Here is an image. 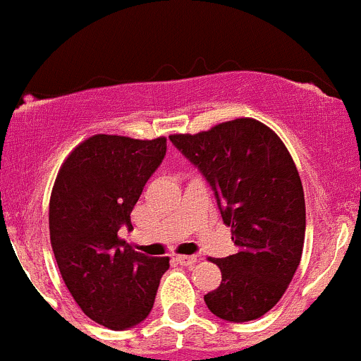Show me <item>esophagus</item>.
I'll return each instance as SVG.
<instances>
[{
	"instance_id": "1",
	"label": "esophagus",
	"mask_w": 361,
	"mask_h": 361,
	"mask_svg": "<svg viewBox=\"0 0 361 361\" xmlns=\"http://www.w3.org/2000/svg\"><path fill=\"white\" fill-rule=\"evenodd\" d=\"M177 262L184 267H191L196 263V256H188V255H179L177 256Z\"/></svg>"
}]
</instances>
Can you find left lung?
Masks as SVG:
<instances>
[{"label":"left lung","instance_id":"left-lung-1","mask_svg":"<svg viewBox=\"0 0 361 361\" xmlns=\"http://www.w3.org/2000/svg\"><path fill=\"white\" fill-rule=\"evenodd\" d=\"M170 140L212 185L238 247L209 259L223 279L203 297L207 307L233 323L258 319L281 300L300 265L305 198L297 165L276 131L251 117Z\"/></svg>","mask_w":361,"mask_h":361}]
</instances>
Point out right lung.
<instances>
[{
  "label": "right lung",
  "instance_id": "add662e5",
  "mask_svg": "<svg viewBox=\"0 0 361 361\" xmlns=\"http://www.w3.org/2000/svg\"><path fill=\"white\" fill-rule=\"evenodd\" d=\"M166 152L152 140L92 135L61 165L49 203L51 245L61 277L82 312L110 330L144 321L170 258H149L119 237Z\"/></svg>",
  "mask_w": 361,
  "mask_h": 361
}]
</instances>
